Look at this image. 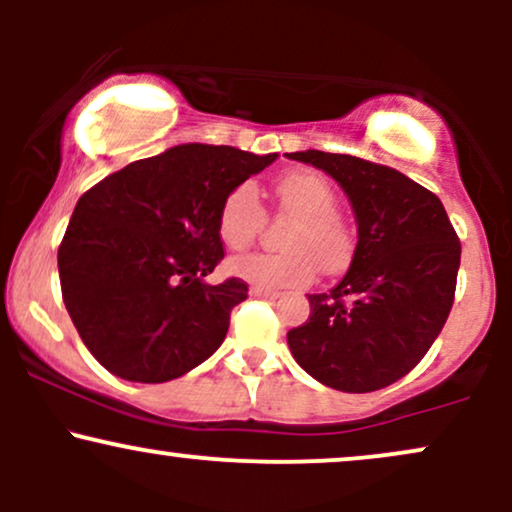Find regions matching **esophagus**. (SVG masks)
Returning <instances> with one entry per match:
<instances>
[{
	"instance_id": "esophagus-1",
	"label": "esophagus",
	"mask_w": 512,
	"mask_h": 512,
	"mask_svg": "<svg viewBox=\"0 0 512 512\" xmlns=\"http://www.w3.org/2000/svg\"><path fill=\"white\" fill-rule=\"evenodd\" d=\"M252 296H260V298H269V301H274V298H279L281 293L274 291V289H264V286H252L250 289Z\"/></svg>"
}]
</instances>
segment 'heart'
<instances>
[{"instance_id": "1", "label": "heart", "mask_w": 512, "mask_h": 512, "mask_svg": "<svg viewBox=\"0 0 512 512\" xmlns=\"http://www.w3.org/2000/svg\"><path fill=\"white\" fill-rule=\"evenodd\" d=\"M281 211L296 216L286 228L284 252H250L231 262L233 274L264 289H284L310 281L322 272H337L351 260L354 231L339 214L334 187L313 170H289L274 180ZM264 223V207L250 182L226 192L219 207V236L231 250L255 243Z\"/></svg>"}]
</instances>
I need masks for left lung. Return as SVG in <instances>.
I'll return each instance as SVG.
<instances>
[{
  "label": "left lung",
  "instance_id": "obj_1",
  "mask_svg": "<svg viewBox=\"0 0 512 512\" xmlns=\"http://www.w3.org/2000/svg\"><path fill=\"white\" fill-rule=\"evenodd\" d=\"M289 158L332 175L358 223L349 272L330 293H310V317L286 334L291 354L332 390H383L443 330L455 301L460 238L440 199L395 168L315 149Z\"/></svg>",
  "mask_w": 512,
  "mask_h": 512
}]
</instances>
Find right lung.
I'll use <instances>...</instances> for the list:
<instances>
[{"label":"right lung","instance_id":"add662e5","mask_svg":"<svg viewBox=\"0 0 512 512\" xmlns=\"http://www.w3.org/2000/svg\"><path fill=\"white\" fill-rule=\"evenodd\" d=\"M276 161L180 144L103 178L76 202L57 250L62 298L86 349L132 383H168L219 349L243 279L211 286L228 190Z\"/></svg>","mask_w":512,"mask_h":512}]
</instances>
